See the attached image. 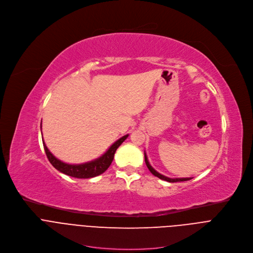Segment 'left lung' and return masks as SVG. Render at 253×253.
Returning a JSON list of instances; mask_svg holds the SVG:
<instances>
[{
	"label": "left lung",
	"instance_id": "obj_1",
	"mask_svg": "<svg viewBox=\"0 0 253 253\" xmlns=\"http://www.w3.org/2000/svg\"><path fill=\"white\" fill-rule=\"evenodd\" d=\"M144 156H145V163H146V165H147V167H148V169L150 170V172L154 175V176H156V177H158V178H160V179H162V180H165V181H168V182H180V181H187V180H190V179H192V178H169V177H166V176H164V175H162V174H160V173H158L155 169H153V167L150 165V163H149V161H148V159H147V156H146V153L144 152Z\"/></svg>",
	"mask_w": 253,
	"mask_h": 253
}]
</instances>
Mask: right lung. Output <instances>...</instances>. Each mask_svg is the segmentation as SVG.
Wrapping results in <instances>:
<instances>
[{"instance_id": "add662e5", "label": "right lung", "mask_w": 253, "mask_h": 253, "mask_svg": "<svg viewBox=\"0 0 253 253\" xmlns=\"http://www.w3.org/2000/svg\"><path fill=\"white\" fill-rule=\"evenodd\" d=\"M129 135H125L123 137H121L120 139H118L114 144H112V146H110V148L106 151V153H104L101 157L87 162V163H83V164H67L64 163L62 161H60L59 159H57L47 148L45 142H43L44 145V149L46 152V155L50 161V163L60 172L68 175V176H72L75 178H92L95 176H98L102 173H104L108 167H109L113 161L114 158V154L117 150V148L121 145V144L127 139Z\"/></svg>"}]
</instances>
